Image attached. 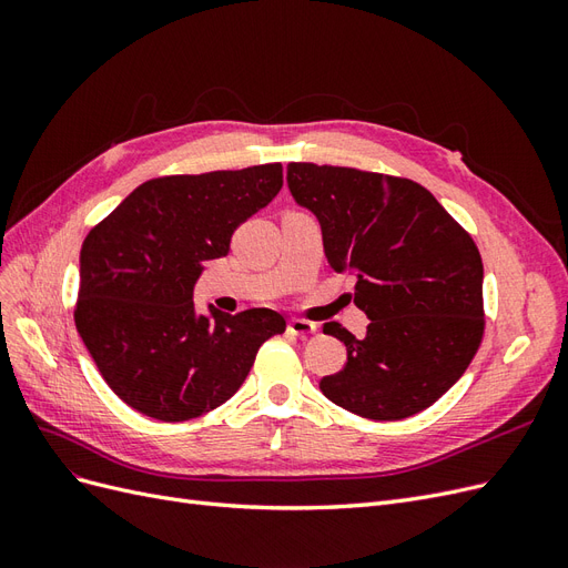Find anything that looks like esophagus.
<instances>
[{
	"mask_svg": "<svg viewBox=\"0 0 568 568\" xmlns=\"http://www.w3.org/2000/svg\"><path fill=\"white\" fill-rule=\"evenodd\" d=\"M286 329H288V334H291V336L305 338V336H311V334H315V332H317V324L294 317V320H288V326H286Z\"/></svg>",
	"mask_w": 568,
	"mask_h": 568,
	"instance_id": "34e87169",
	"label": "esophagus"
}]
</instances>
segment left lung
I'll use <instances>...</instances> for the list:
<instances>
[{
  "instance_id": "1",
  "label": "left lung",
  "mask_w": 568,
  "mask_h": 568,
  "mask_svg": "<svg viewBox=\"0 0 568 568\" xmlns=\"http://www.w3.org/2000/svg\"><path fill=\"white\" fill-rule=\"evenodd\" d=\"M286 184L317 217L326 263L355 277V305L369 320L363 338L324 324V334L346 343L348 359L320 390L374 422L434 405L484 336V263L471 236L412 180L288 163Z\"/></svg>"
}]
</instances>
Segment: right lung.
I'll use <instances>...</instances> for the list:
<instances>
[{"label": "right lung", "instance_id": "obj_1", "mask_svg": "<svg viewBox=\"0 0 568 568\" xmlns=\"http://www.w3.org/2000/svg\"><path fill=\"white\" fill-rule=\"evenodd\" d=\"M282 189V163L140 184L80 251L75 326L111 390L161 422L220 407L257 348L286 329L270 307L199 313L205 261L230 253L234 230Z\"/></svg>", "mask_w": 568, "mask_h": 568}]
</instances>
